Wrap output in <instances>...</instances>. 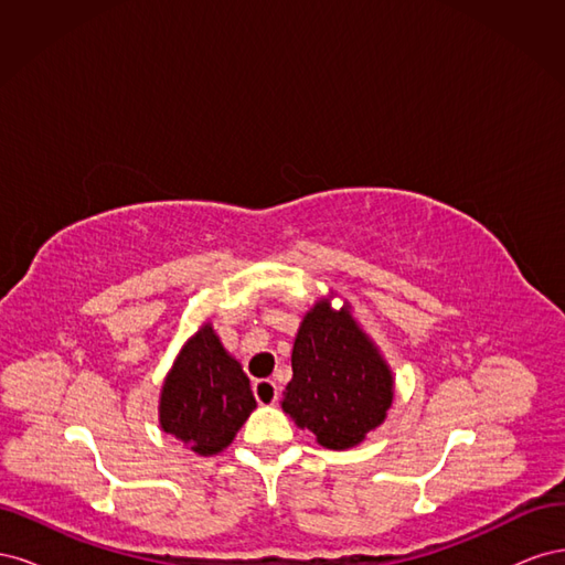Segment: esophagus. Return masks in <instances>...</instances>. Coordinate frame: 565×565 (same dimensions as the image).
I'll use <instances>...</instances> for the list:
<instances>
[{
  "label": "esophagus",
  "instance_id": "obj_1",
  "mask_svg": "<svg viewBox=\"0 0 565 565\" xmlns=\"http://www.w3.org/2000/svg\"><path fill=\"white\" fill-rule=\"evenodd\" d=\"M252 391H254V398L262 405H273L278 401V384L273 380H256L252 384Z\"/></svg>",
  "mask_w": 565,
  "mask_h": 565
}]
</instances>
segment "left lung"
<instances>
[{
    "mask_svg": "<svg viewBox=\"0 0 565 565\" xmlns=\"http://www.w3.org/2000/svg\"><path fill=\"white\" fill-rule=\"evenodd\" d=\"M391 401L393 374L377 347L349 306L334 311L330 299H320L299 324L285 413L322 448L347 450L377 429Z\"/></svg>",
    "mask_w": 565,
    "mask_h": 565,
    "instance_id": "8db88e82",
    "label": "left lung"
}]
</instances>
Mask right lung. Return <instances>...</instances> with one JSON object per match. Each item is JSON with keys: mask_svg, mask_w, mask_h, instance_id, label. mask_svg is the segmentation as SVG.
I'll return each mask as SVG.
<instances>
[{"mask_svg": "<svg viewBox=\"0 0 565 565\" xmlns=\"http://www.w3.org/2000/svg\"><path fill=\"white\" fill-rule=\"evenodd\" d=\"M256 401L243 365L204 322L185 341L160 396V426L193 452L210 457L228 448Z\"/></svg>", "mask_w": 565, "mask_h": 565, "instance_id": "obj_1", "label": "right lung"}]
</instances>
